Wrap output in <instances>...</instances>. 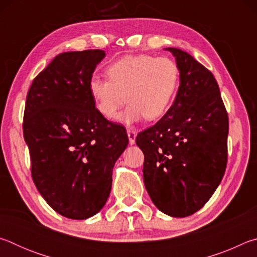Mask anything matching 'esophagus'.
<instances>
[{"label":"esophagus","mask_w":257,"mask_h":257,"mask_svg":"<svg viewBox=\"0 0 257 257\" xmlns=\"http://www.w3.org/2000/svg\"><path fill=\"white\" fill-rule=\"evenodd\" d=\"M127 134H128V138H129V144L134 145L135 142H136V136H137L136 130H134L133 128H128Z\"/></svg>","instance_id":"obj_1"}]
</instances>
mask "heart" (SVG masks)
Here are the masks:
<instances>
[{"label":"heart","mask_w":257,"mask_h":257,"mask_svg":"<svg viewBox=\"0 0 257 257\" xmlns=\"http://www.w3.org/2000/svg\"><path fill=\"white\" fill-rule=\"evenodd\" d=\"M106 76L108 79L90 78V97L96 110L108 120L118 114L127 98L129 105L119 116L125 124L162 116L179 84V68L175 61L149 54L123 56L106 68Z\"/></svg>","instance_id":"b5f03b06"}]
</instances>
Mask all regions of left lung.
Wrapping results in <instances>:
<instances>
[{
	"label": "left lung",
	"mask_w": 257,
	"mask_h": 257,
	"mask_svg": "<svg viewBox=\"0 0 257 257\" xmlns=\"http://www.w3.org/2000/svg\"><path fill=\"white\" fill-rule=\"evenodd\" d=\"M179 68L175 101L153 127L139 133L145 188L161 212L185 217L205 205L227 167L228 114L214 76L193 56L168 47Z\"/></svg>",
	"instance_id": "obj_1"
}]
</instances>
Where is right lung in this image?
<instances>
[{
  "instance_id": "obj_1",
  "label": "right lung",
  "mask_w": 257,
  "mask_h": 257,
  "mask_svg": "<svg viewBox=\"0 0 257 257\" xmlns=\"http://www.w3.org/2000/svg\"><path fill=\"white\" fill-rule=\"evenodd\" d=\"M102 50L66 52L35 78L26 101L24 137L37 190L59 214L85 220L102 210L116 160L128 145L124 127L94 105L88 81Z\"/></svg>"
}]
</instances>
